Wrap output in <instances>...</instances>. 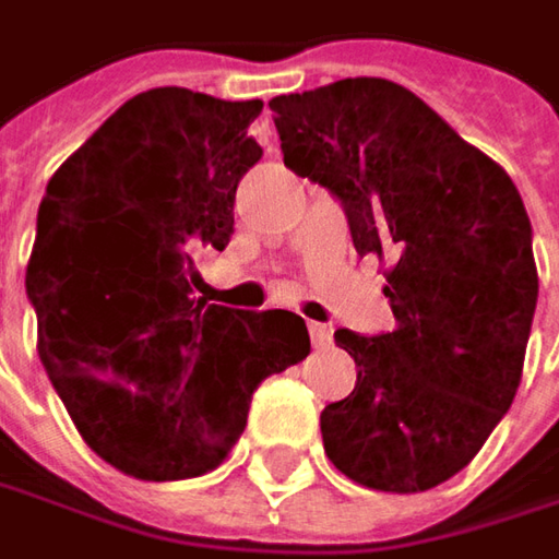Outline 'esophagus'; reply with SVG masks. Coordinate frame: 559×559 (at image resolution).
Segmentation results:
<instances>
[{"label":"esophagus","instance_id":"obj_1","mask_svg":"<svg viewBox=\"0 0 559 559\" xmlns=\"http://www.w3.org/2000/svg\"><path fill=\"white\" fill-rule=\"evenodd\" d=\"M309 337H312V347H328L331 337H334V331L325 322H309Z\"/></svg>","mask_w":559,"mask_h":559}]
</instances>
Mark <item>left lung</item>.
<instances>
[{
    "mask_svg": "<svg viewBox=\"0 0 559 559\" xmlns=\"http://www.w3.org/2000/svg\"><path fill=\"white\" fill-rule=\"evenodd\" d=\"M269 109L284 165L341 203L356 253L394 262V331H334L359 372L350 397L322 409L328 460L376 491H428L481 450L520 388L538 304L520 190L384 78L275 96Z\"/></svg>",
    "mask_w": 559,
    "mask_h": 559,
    "instance_id": "1",
    "label": "left lung"
}]
</instances>
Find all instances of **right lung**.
I'll return each mask as SVG.
<instances>
[{
	"instance_id": "right-lung-1",
	"label": "right lung",
	"mask_w": 559,
	"mask_h": 559,
	"mask_svg": "<svg viewBox=\"0 0 559 559\" xmlns=\"http://www.w3.org/2000/svg\"><path fill=\"white\" fill-rule=\"evenodd\" d=\"M259 99L136 93L61 165L37 212L27 300L39 359L81 438L115 469L178 481L215 469L253 391L300 362L287 309L193 297V253L225 250L234 193L262 158Z\"/></svg>"
}]
</instances>
